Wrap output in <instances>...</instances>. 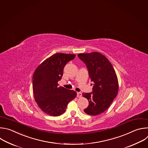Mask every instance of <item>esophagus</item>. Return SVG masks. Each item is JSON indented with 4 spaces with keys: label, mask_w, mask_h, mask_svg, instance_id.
<instances>
[{
    "label": "esophagus",
    "mask_w": 148,
    "mask_h": 148,
    "mask_svg": "<svg viewBox=\"0 0 148 148\" xmlns=\"http://www.w3.org/2000/svg\"><path fill=\"white\" fill-rule=\"evenodd\" d=\"M82 93H80V92H77V97H82Z\"/></svg>",
    "instance_id": "34e87169"
}]
</instances>
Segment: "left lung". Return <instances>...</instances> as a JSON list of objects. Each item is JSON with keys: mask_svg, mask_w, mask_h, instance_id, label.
<instances>
[{"mask_svg": "<svg viewBox=\"0 0 148 148\" xmlns=\"http://www.w3.org/2000/svg\"><path fill=\"white\" fill-rule=\"evenodd\" d=\"M77 56L86 64L91 82L94 83L92 92L82 93L88 100V106L84 111L88 115H99L110 107L117 95L119 82L115 71L107 58L99 52L79 53Z\"/></svg>", "mask_w": 148, "mask_h": 148, "instance_id": "obj_1", "label": "left lung"}]
</instances>
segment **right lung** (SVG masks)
Here are the masks:
<instances>
[{
	"instance_id": "obj_1",
	"label": "right lung",
	"mask_w": 148,
	"mask_h": 148,
	"mask_svg": "<svg viewBox=\"0 0 148 148\" xmlns=\"http://www.w3.org/2000/svg\"><path fill=\"white\" fill-rule=\"evenodd\" d=\"M74 54L55 53L47 58L36 69L33 76L35 100L47 114L59 116L64 114L68 104L75 99L76 92L59 86L66 64L75 58Z\"/></svg>"
}]
</instances>
